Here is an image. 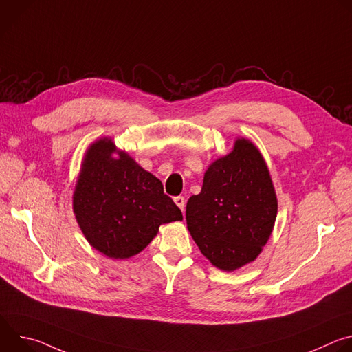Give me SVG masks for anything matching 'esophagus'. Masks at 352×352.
<instances>
[{"mask_svg": "<svg viewBox=\"0 0 352 352\" xmlns=\"http://www.w3.org/2000/svg\"><path fill=\"white\" fill-rule=\"evenodd\" d=\"M174 202H175V205L184 212L185 210V197L184 196H177V197H174Z\"/></svg>", "mask_w": 352, "mask_h": 352, "instance_id": "1", "label": "esophagus"}]
</instances>
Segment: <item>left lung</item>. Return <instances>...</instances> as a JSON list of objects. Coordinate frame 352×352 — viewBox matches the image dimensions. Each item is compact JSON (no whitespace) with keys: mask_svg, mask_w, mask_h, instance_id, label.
Here are the masks:
<instances>
[{"mask_svg":"<svg viewBox=\"0 0 352 352\" xmlns=\"http://www.w3.org/2000/svg\"><path fill=\"white\" fill-rule=\"evenodd\" d=\"M277 216L269 168L248 139L212 163L199 195L186 204L188 230L213 266L232 272L254 262L266 245Z\"/></svg>","mask_w":352,"mask_h":352,"instance_id":"obj_1","label":"left lung"}]
</instances>
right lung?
Returning a JSON list of instances; mask_svg holds the SVG:
<instances>
[{
	"instance_id": "right-lung-1",
	"label": "right lung",
	"mask_w": 352,
	"mask_h": 352,
	"mask_svg": "<svg viewBox=\"0 0 352 352\" xmlns=\"http://www.w3.org/2000/svg\"><path fill=\"white\" fill-rule=\"evenodd\" d=\"M74 213L89 243L111 259L139 254L162 224L182 220L162 181L118 152L109 138L87 148L74 192Z\"/></svg>"
}]
</instances>
